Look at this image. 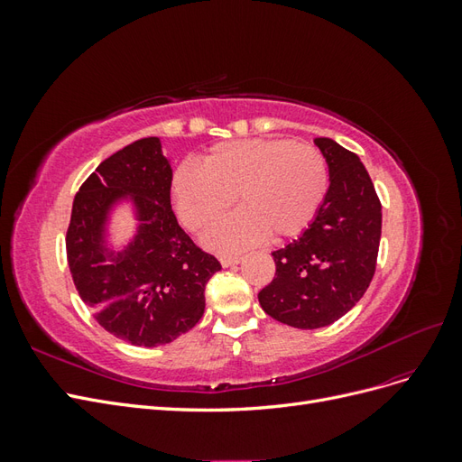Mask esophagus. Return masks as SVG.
Instances as JSON below:
<instances>
[{"mask_svg":"<svg viewBox=\"0 0 462 462\" xmlns=\"http://www.w3.org/2000/svg\"><path fill=\"white\" fill-rule=\"evenodd\" d=\"M241 260H243L241 256H221V258H219V262H221L223 268H231V265L239 263Z\"/></svg>","mask_w":462,"mask_h":462,"instance_id":"esophagus-1","label":"esophagus"}]
</instances>
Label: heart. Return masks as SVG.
Returning a JSON list of instances; mask_svg holds the SVG:
<instances>
[{
    "mask_svg": "<svg viewBox=\"0 0 462 462\" xmlns=\"http://www.w3.org/2000/svg\"><path fill=\"white\" fill-rule=\"evenodd\" d=\"M204 167L185 163L173 175V200L190 231H208L206 245L217 253H236L268 235L283 241L310 226L329 189L324 152L289 138H245L208 150Z\"/></svg>",
    "mask_w": 462,
    "mask_h": 462,
    "instance_id": "heart-1",
    "label": "heart"
}]
</instances>
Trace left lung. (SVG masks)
<instances>
[{
  "mask_svg": "<svg viewBox=\"0 0 462 462\" xmlns=\"http://www.w3.org/2000/svg\"><path fill=\"white\" fill-rule=\"evenodd\" d=\"M329 163V189L310 227L272 253L275 275L258 292L282 324L316 329L337 321L365 297L375 273L382 202L355 152L316 138Z\"/></svg>",
  "mask_w": 462,
  "mask_h": 462,
  "instance_id": "8db88e82",
  "label": "left lung"
}]
</instances>
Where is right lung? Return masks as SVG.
Instances as JSON below:
<instances>
[{"label":"right lung","mask_w":462,"mask_h":462,"mask_svg":"<svg viewBox=\"0 0 462 462\" xmlns=\"http://www.w3.org/2000/svg\"><path fill=\"white\" fill-rule=\"evenodd\" d=\"M173 171L160 138H141L104 160L80 185L65 246L80 299L117 339L156 346L177 339L204 314V289L221 263L180 229L171 208ZM133 193L142 229L117 259L103 253L106 208Z\"/></svg>","instance_id":"obj_1"}]
</instances>
